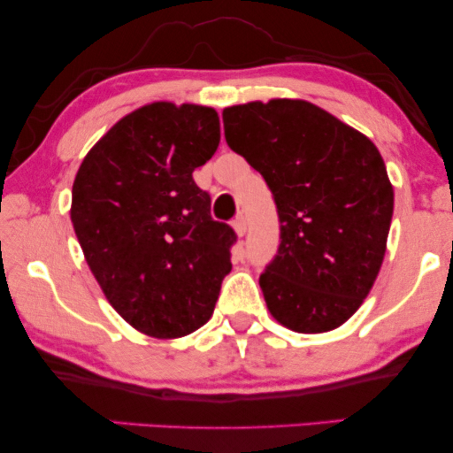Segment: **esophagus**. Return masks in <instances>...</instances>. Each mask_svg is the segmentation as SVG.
<instances>
[{
	"label": "esophagus",
	"instance_id": "1",
	"mask_svg": "<svg viewBox=\"0 0 453 453\" xmlns=\"http://www.w3.org/2000/svg\"><path fill=\"white\" fill-rule=\"evenodd\" d=\"M233 228H234V233H237V237H243V234L247 233V220L243 214H239L237 219L233 220Z\"/></svg>",
	"mask_w": 453,
	"mask_h": 453
}]
</instances>
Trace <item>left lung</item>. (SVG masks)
I'll return each mask as SVG.
<instances>
[{
	"label": "left lung",
	"mask_w": 453,
	"mask_h": 453,
	"mask_svg": "<svg viewBox=\"0 0 453 453\" xmlns=\"http://www.w3.org/2000/svg\"><path fill=\"white\" fill-rule=\"evenodd\" d=\"M222 121L280 219L278 256L259 276L268 311L299 334L336 330L367 299L386 256L394 188L380 150L301 98L234 104Z\"/></svg>",
	"instance_id": "left-lung-1"
}]
</instances>
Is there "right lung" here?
<instances>
[{
	"mask_svg": "<svg viewBox=\"0 0 453 453\" xmlns=\"http://www.w3.org/2000/svg\"><path fill=\"white\" fill-rule=\"evenodd\" d=\"M220 142L203 104L148 103L121 117L80 165L72 222L117 313L152 338H181L212 318L237 234L210 216L194 181Z\"/></svg>",
	"mask_w": 453,
	"mask_h": 453,
	"instance_id": "1",
	"label": "right lung"
}]
</instances>
